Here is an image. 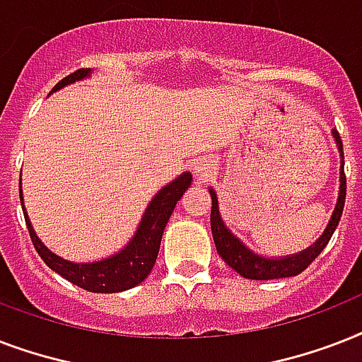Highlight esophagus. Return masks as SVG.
Here are the masks:
<instances>
[{"mask_svg":"<svg viewBox=\"0 0 362 362\" xmlns=\"http://www.w3.org/2000/svg\"><path fill=\"white\" fill-rule=\"evenodd\" d=\"M212 169H214V167H212V161H210V159H199L197 163H195V167H193V173H195V178L201 182L209 178Z\"/></svg>","mask_w":362,"mask_h":362,"instance_id":"1","label":"esophagus"}]
</instances>
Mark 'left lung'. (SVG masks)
Returning a JSON list of instances; mask_svg holds the SVG:
<instances>
[{
    "label": "left lung",
    "mask_w": 362,
    "mask_h": 362,
    "mask_svg": "<svg viewBox=\"0 0 362 362\" xmlns=\"http://www.w3.org/2000/svg\"><path fill=\"white\" fill-rule=\"evenodd\" d=\"M332 136L337 141L338 152L342 158V165H340V192H338V201L332 212L329 226L323 231L317 240L310 247L303 250V252L293 253V255H286V257H263L252 252L250 247L237 238L231 233V229L223 223L220 216V206H218V197L216 192L210 187V197H212V210H210V227H212V237H214V244L221 259L226 261L233 270H237L238 274L247 278V280H276V278H289V276L300 274L317 255H320L325 246L331 240L332 233L337 231L340 218H342L344 203H346V175H344V150H342V139L337 133V129H332Z\"/></svg>",
    "instance_id": "1"
}]
</instances>
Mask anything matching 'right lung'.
Wrapping results in <instances>:
<instances>
[{
    "label": "right lung",
    "mask_w": 362,
    "mask_h": 362,
    "mask_svg": "<svg viewBox=\"0 0 362 362\" xmlns=\"http://www.w3.org/2000/svg\"><path fill=\"white\" fill-rule=\"evenodd\" d=\"M90 73H92V69H78L75 73H71L69 76H65L64 81H59L54 86L52 92L67 86V84L86 78V76H90ZM189 184H192V175L182 173L170 184L161 187L148 204L146 212H144L141 223H139V229L129 240V244L124 246V250H120L115 255L101 259V261H93V263H73V261L62 259L59 255L50 252L39 240L33 227H31L30 218L25 214L22 186H20V203H22V210H24L25 226H28V231H30L31 242H33V246H35L37 253L41 255L42 261L47 263L48 269H52L54 272L64 276L65 280H69L71 284H75V286L82 287L86 291L120 293L139 286L152 272L156 259H158L159 244H161L165 226H167L176 203L186 193Z\"/></svg>",
    "instance_id": "right-lung-1"
}]
</instances>
